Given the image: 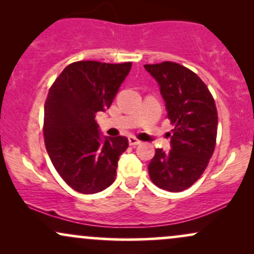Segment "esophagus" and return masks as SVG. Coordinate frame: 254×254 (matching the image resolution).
<instances>
[{
  "label": "esophagus",
  "instance_id": "34e87169",
  "mask_svg": "<svg viewBox=\"0 0 254 254\" xmlns=\"http://www.w3.org/2000/svg\"><path fill=\"white\" fill-rule=\"evenodd\" d=\"M139 143H141V141H139V139H137L136 137H133V136H129V144L130 145L135 147V145H138Z\"/></svg>",
  "mask_w": 254,
  "mask_h": 254
}]
</instances>
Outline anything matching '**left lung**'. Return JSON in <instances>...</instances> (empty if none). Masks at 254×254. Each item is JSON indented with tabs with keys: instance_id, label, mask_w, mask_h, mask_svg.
Segmentation results:
<instances>
[{
	"instance_id": "8db88e82",
	"label": "left lung",
	"mask_w": 254,
	"mask_h": 254,
	"mask_svg": "<svg viewBox=\"0 0 254 254\" xmlns=\"http://www.w3.org/2000/svg\"><path fill=\"white\" fill-rule=\"evenodd\" d=\"M157 81L172 129V149H156L148 171L157 188L170 192L189 189L208 167L217 136V110L197 74L174 62L145 64Z\"/></svg>"
}]
</instances>
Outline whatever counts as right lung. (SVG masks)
Masks as SVG:
<instances>
[{
  "mask_svg": "<svg viewBox=\"0 0 254 254\" xmlns=\"http://www.w3.org/2000/svg\"><path fill=\"white\" fill-rule=\"evenodd\" d=\"M131 62L78 61L64 68L44 105V142L61 178L84 194L115 182L119 156L129 147L125 136L101 141L95 115L109 109Z\"/></svg>",
  "mask_w": 254,
  "mask_h": 254,
  "instance_id": "right-lung-1",
  "label": "right lung"
}]
</instances>
